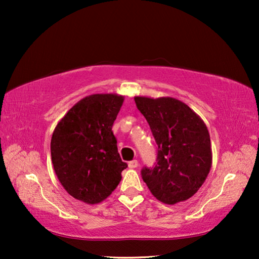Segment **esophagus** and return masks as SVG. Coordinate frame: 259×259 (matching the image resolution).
<instances>
[{
  "label": "esophagus",
  "instance_id": "esophagus-1",
  "mask_svg": "<svg viewBox=\"0 0 259 259\" xmlns=\"http://www.w3.org/2000/svg\"><path fill=\"white\" fill-rule=\"evenodd\" d=\"M128 165H129V168H130V169H135V168H137V166H138V161H137V160H133V161H130L129 163H128Z\"/></svg>",
  "mask_w": 259,
  "mask_h": 259
}]
</instances>
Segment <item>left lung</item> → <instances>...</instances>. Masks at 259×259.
I'll return each instance as SVG.
<instances>
[{"label":"left lung","mask_w":259,"mask_h":259,"mask_svg":"<svg viewBox=\"0 0 259 259\" xmlns=\"http://www.w3.org/2000/svg\"><path fill=\"white\" fill-rule=\"evenodd\" d=\"M157 145L155 165L142 169L143 181L161 202L190 199L202 186L212 163L207 125L186 104L171 97H135Z\"/></svg>","instance_id":"obj_1"}]
</instances>
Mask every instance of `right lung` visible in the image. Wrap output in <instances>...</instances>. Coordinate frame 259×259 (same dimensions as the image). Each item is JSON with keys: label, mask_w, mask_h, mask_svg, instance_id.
<instances>
[{"label": "right lung", "mask_w": 259, "mask_h": 259, "mask_svg": "<svg viewBox=\"0 0 259 259\" xmlns=\"http://www.w3.org/2000/svg\"><path fill=\"white\" fill-rule=\"evenodd\" d=\"M124 97L96 94L81 99L55 128L51 160L68 194L96 204L112 194L128 164L121 160L112 131Z\"/></svg>", "instance_id": "add662e5"}]
</instances>
